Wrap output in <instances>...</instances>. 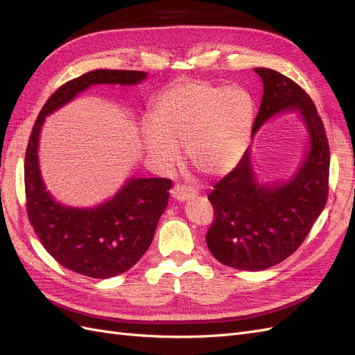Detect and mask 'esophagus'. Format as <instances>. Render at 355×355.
I'll use <instances>...</instances> for the list:
<instances>
[{
  "mask_svg": "<svg viewBox=\"0 0 355 355\" xmlns=\"http://www.w3.org/2000/svg\"><path fill=\"white\" fill-rule=\"evenodd\" d=\"M171 197H173L175 200H179V201H185V200H189V198H194L198 191L196 188L192 187H188V185H175L173 188H171Z\"/></svg>",
  "mask_w": 355,
  "mask_h": 355,
  "instance_id": "34e87169",
  "label": "esophagus"
}]
</instances>
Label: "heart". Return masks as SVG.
<instances>
[{"instance_id":"b5f03b06","label":"heart","mask_w":355,"mask_h":355,"mask_svg":"<svg viewBox=\"0 0 355 355\" xmlns=\"http://www.w3.org/2000/svg\"><path fill=\"white\" fill-rule=\"evenodd\" d=\"M253 121L254 101L245 89L180 81L158 96L142 142L159 167H173L180 158L179 144H185L192 166L206 175H223L244 155Z\"/></svg>"}]
</instances>
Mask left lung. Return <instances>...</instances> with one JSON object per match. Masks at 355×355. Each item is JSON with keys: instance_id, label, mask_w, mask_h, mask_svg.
Instances as JSON below:
<instances>
[{"instance_id": "1", "label": "left lung", "mask_w": 355, "mask_h": 355, "mask_svg": "<svg viewBox=\"0 0 355 355\" xmlns=\"http://www.w3.org/2000/svg\"><path fill=\"white\" fill-rule=\"evenodd\" d=\"M263 83L254 133L268 118L299 110L309 132L311 146L297 175L278 188L254 180L250 153L222 178L209 194L214 218L206 234L210 253L235 270L262 271L293 254L323 211L329 196L330 151L323 120L309 94L286 75L254 68Z\"/></svg>"}]
</instances>
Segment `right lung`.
<instances>
[{"label": "right lung", "instance_id": "obj_1", "mask_svg": "<svg viewBox=\"0 0 355 355\" xmlns=\"http://www.w3.org/2000/svg\"><path fill=\"white\" fill-rule=\"evenodd\" d=\"M142 71L96 69L73 78L42 106L25 154V197L32 228L44 249L68 270L92 278L123 274L141 259L154 239L167 207L171 180L130 179L108 202L94 209H71L56 202L42 184L38 168V136L46 115L68 103L92 84H137Z\"/></svg>", "mask_w": 355, "mask_h": 355}]
</instances>
